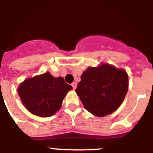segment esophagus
Instances as JSON below:
<instances>
[{
	"label": "esophagus",
	"mask_w": 153,
	"mask_h": 153,
	"mask_svg": "<svg viewBox=\"0 0 153 153\" xmlns=\"http://www.w3.org/2000/svg\"><path fill=\"white\" fill-rule=\"evenodd\" d=\"M71 85H72L73 89H76V87H77V83L75 82H73L72 84H71Z\"/></svg>",
	"instance_id": "obj_1"
}]
</instances>
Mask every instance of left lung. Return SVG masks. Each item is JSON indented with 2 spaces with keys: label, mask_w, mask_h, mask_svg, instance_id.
Returning a JSON list of instances; mask_svg holds the SVG:
<instances>
[{
  "label": "left lung",
  "mask_w": 153,
  "mask_h": 153,
  "mask_svg": "<svg viewBox=\"0 0 153 153\" xmlns=\"http://www.w3.org/2000/svg\"><path fill=\"white\" fill-rule=\"evenodd\" d=\"M128 90V75L123 69L102 64L88 68L75 92L89 112L103 117L116 111Z\"/></svg>",
  "instance_id": "1"
}]
</instances>
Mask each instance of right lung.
I'll return each mask as SVG.
<instances>
[{
    "mask_svg": "<svg viewBox=\"0 0 153 153\" xmlns=\"http://www.w3.org/2000/svg\"><path fill=\"white\" fill-rule=\"evenodd\" d=\"M72 86L62 77L54 78L49 72L27 79L18 88L25 108L40 117H50L61 108L64 98Z\"/></svg>",
    "mask_w": 153,
    "mask_h": 153,
    "instance_id": "right-lung-1",
    "label": "right lung"
}]
</instances>
